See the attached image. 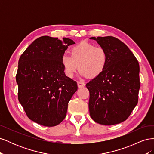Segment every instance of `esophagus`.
Wrapping results in <instances>:
<instances>
[{"label":"esophagus","instance_id":"obj_1","mask_svg":"<svg viewBox=\"0 0 154 154\" xmlns=\"http://www.w3.org/2000/svg\"><path fill=\"white\" fill-rule=\"evenodd\" d=\"M77 84H78V87L79 88H82V87H83L85 86V83L83 82H78Z\"/></svg>","mask_w":154,"mask_h":154}]
</instances>
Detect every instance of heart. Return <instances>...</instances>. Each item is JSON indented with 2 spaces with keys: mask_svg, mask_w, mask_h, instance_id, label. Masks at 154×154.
Returning a JSON list of instances; mask_svg holds the SVG:
<instances>
[{
  "mask_svg": "<svg viewBox=\"0 0 154 154\" xmlns=\"http://www.w3.org/2000/svg\"><path fill=\"white\" fill-rule=\"evenodd\" d=\"M70 56L64 54L61 63L66 75L72 78L78 67L82 76L96 78L103 72L108 61L106 51L101 47L82 42L72 46L69 51Z\"/></svg>",
  "mask_w": 154,
  "mask_h": 154,
  "instance_id": "heart-1",
  "label": "heart"
}]
</instances>
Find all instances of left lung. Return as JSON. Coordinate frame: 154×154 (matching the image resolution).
I'll list each match as a JSON object with an SVG mask.
<instances>
[{
	"label": "left lung",
	"instance_id": "8db88e82",
	"mask_svg": "<svg viewBox=\"0 0 154 154\" xmlns=\"http://www.w3.org/2000/svg\"><path fill=\"white\" fill-rule=\"evenodd\" d=\"M108 55L105 69L86 84L88 109L96 123L112 125L127 119L138 102L139 66L132 51L113 36L91 37Z\"/></svg>",
	"mask_w": 154,
	"mask_h": 154
}]
</instances>
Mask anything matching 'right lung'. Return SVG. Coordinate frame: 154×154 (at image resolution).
Here are the masks:
<instances>
[{
    "mask_svg": "<svg viewBox=\"0 0 154 154\" xmlns=\"http://www.w3.org/2000/svg\"><path fill=\"white\" fill-rule=\"evenodd\" d=\"M74 44L70 38L43 36L20 56L16 75L18 98L32 122L54 127L66 118L68 103L78 86L65 74L61 58Z\"/></svg>",
    "mask_w": 154,
    "mask_h": 154,
    "instance_id": "add662e5",
    "label": "right lung"
}]
</instances>
